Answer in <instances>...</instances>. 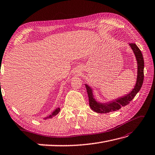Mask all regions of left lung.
<instances>
[{"mask_svg": "<svg viewBox=\"0 0 155 155\" xmlns=\"http://www.w3.org/2000/svg\"><path fill=\"white\" fill-rule=\"evenodd\" d=\"M129 46L130 47L134 53L137 64V77L135 86L133 89L129 91L127 94L110 100L108 102H101L97 101L94 97L93 88L86 84L85 86H86L88 97H89L90 106L94 112L100 114H105L118 110L121 108V107L125 106L130 103V101L132 100L138 91H140L144 80V63L143 56L140 50L135 43H130Z\"/></svg>", "mask_w": 155, "mask_h": 155, "instance_id": "8db88e82", "label": "left lung"}]
</instances>
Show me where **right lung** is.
Wrapping results in <instances>:
<instances>
[{"label":"right lung","instance_id":"1","mask_svg":"<svg viewBox=\"0 0 155 155\" xmlns=\"http://www.w3.org/2000/svg\"><path fill=\"white\" fill-rule=\"evenodd\" d=\"M60 112V108H57L55 110H53V111L51 112V114H49V116H46V117H45V119H49V118H51L53 116H54L55 115L58 114Z\"/></svg>","mask_w":155,"mask_h":155}]
</instances>
